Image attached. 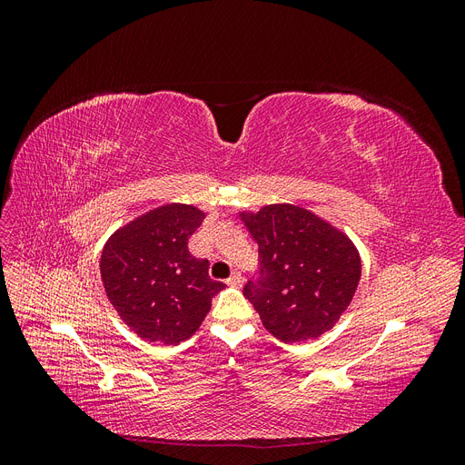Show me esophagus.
Returning a JSON list of instances; mask_svg holds the SVG:
<instances>
[{"mask_svg":"<svg viewBox=\"0 0 465 465\" xmlns=\"http://www.w3.org/2000/svg\"><path fill=\"white\" fill-rule=\"evenodd\" d=\"M227 285H231V287H241V285H242V275L238 273V272H234V273L227 279Z\"/></svg>","mask_w":465,"mask_h":465,"instance_id":"esophagus-1","label":"esophagus"}]
</instances>
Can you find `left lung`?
<instances>
[{
    "mask_svg": "<svg viewBox=\"0 0 465 465\" xmlns=\"http://www.w3.org/2000/svg\"><path fill=\"white\" fill-rule=\"evenodd\" d=\"M241 219L258 242L260 275L244 285L263 328L285 343L330 331L355 297L361 256L351 238L312 211L265 205Z\"/></svg>",
    "mask_w": 465,
    "mask_h": 465,
    "instance_id": "left-lung-1",
    "label": "left lung"
}]
</instances>
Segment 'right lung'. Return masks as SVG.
I'll use <instances>...</instances> for the list:
<instances>
[{
    "mask_svg": "<svg viewBox=\"0 0 465 465\" xmlns=\"http://www.w3.org/2000/svg\"><path fill=\"white\" fill-rule=\"evenodd\" d=\"M203 219L198 207L166 203L124 224L103 248L101 277L110 304L151 343L190 340L211 299L224 289L209 277V262L188 250V238Z\"/></svg>",
    "mask_w": 465,
    "mask_h": 465,
    "instance_id": "1",
    "label": "right lung"
}]
</instances>
